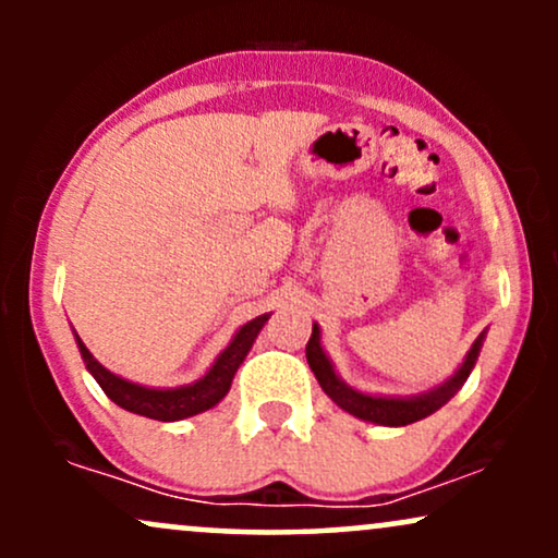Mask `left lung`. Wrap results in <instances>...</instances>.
Here are the masks:
<instances>
[{
  "instance_id": "obj_1",
  "label": "left lung",
  "mask_w": 558,
  "mask_h": 558,
  "mask_svg": "<svg viewBox=\"0 0 558 558\" xmlns=\"http://www.w3.org/2000/svg\"><path fill=\"white\" fill-rule=\"evenodd\" d=\"M485 341V332H480L477 341L472 343V349L466 351L464 362L459 364V369L453 373L448 380L435 386L433 390L420 396H369L362 393V390L345 386L341 377L336 375L332 369V362L325 354L323 343H319V328L317 323L312 325V338L306 343V362H310L312 373H315L317 383L323 386L325 393L330 396L343 412L354 414L364 422H375V425H386V427H403V425H412V422L430 417L433 412H438L444 403H448L457 396V390L464 386L466 377H470L472 367H475L480 349H483Z\"/></svg>"
}]
</instances>
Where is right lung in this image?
Wrapping results in <instances>:
<instances>
[{
    "mask_svg": "<svg viewBox=\"0 0 558 558\" xmlns=\"http://www.w3.org/2000/svg\"><path fill=\"white\" fill-rule=\"evenodd\" d=\"M267 319H270V315H259L248 319V323L235 332L233 341L222 349V354L217 356L213 367L207 369V375L181 388H146V386H138V383L125 380V377L114 375L107 367H101L78 336H75V341H78V351L83 362H86V369L94 375V380L99 383L101 390H105L118 407H123L125 412L141 414V417L175 422V420H185V417H194V414L207 412V409L217 407V403L226 399L230 383H233L235 369L241 367L243 360H246V354L252 351V345L257 341L259 330L265 328Z\"/></svg>",
    "mask_w": 558,
    "mask_h": 558,
    "instance_id": "1",
    "label": "right lung"
}]
</instances>
